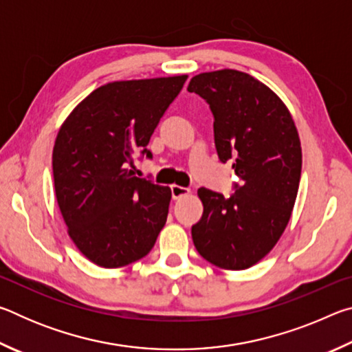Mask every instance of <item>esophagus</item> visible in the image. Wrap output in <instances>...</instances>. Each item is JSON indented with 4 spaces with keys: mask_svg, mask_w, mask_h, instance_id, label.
<instances>
[{
    "mask_svg": "<svg viewBox=\"0 0 352 352\" xmlns=\"http://www.w3.org/2000/svg\"><path fill=\"white\" fill-rule=\"evenodd\" d=\"M170 192H172V199L177 200V199H182L183 195H188L189 194V189L188 188H183V186H178V184H172Z\"/></svg>",
    "mask_w": 352,
    "mask_h": 352,
    "instance_id": "esophagus-1",
    "label": "esophagus"
}]
</instances>
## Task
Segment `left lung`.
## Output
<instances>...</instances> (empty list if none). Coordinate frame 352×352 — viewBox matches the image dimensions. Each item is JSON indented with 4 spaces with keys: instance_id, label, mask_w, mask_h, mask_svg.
<instances>
[{
    "instance_id": "left-lung-1",
    "label": "left lung",
    "mask_w": 352,
    "mask_h": 352,
    "mask_svg": "<svg viewBox=\"0 0 352 352\" xmlns=\"http://www.w3.org/2000/svg\"><path fill=\"white\" fill-rule=\"evenodd\" d=\"M188 91L210 105L219 160H231L241 180L230 197L197 190L204 214L190 230L194 245L220 269H248L270 253L290 220L301 177L300 136L283 100L242 71L194 76Z\"/></svg>"
}]
</instances>
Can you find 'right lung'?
<instances>
[{"mask_svg": "<svg viewBox=\"0 0 352 352\" xmlns=\"http://www.w3.org/2000/svg\"><path fill=\"white\" fill-rule=\"evenodd\" d=\"M188 76L99 87L71 111L52 151L58 208L79 252L118 269L151 252L168 219L170 189L133 177L147 144Z\"/></svg>", "mask_w": 352, "mask_h": 352, "instance_id": "add662e5", "label": "right lung"}]
</instances>
